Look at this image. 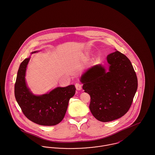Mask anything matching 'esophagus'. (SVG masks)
<instances>
[{
  "label": "esophagus",
  "mask_w": 155,
  "mask_h": 155,
  "mask_svg": "<svg viewBox=\"0 0 155 155\" xmlns=\"http://www.w3.org/2000/svg\"><path fill=\"white\" fill-rule=\"evenodd\" d=\"M75 88L77 89V90H78V91L81 90V89H82V85H81V84L77 83V84H75Z\"/></svg>",
  "instance_id": "obj_1"
}]
</instances>
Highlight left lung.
Returning a JSON list of instances; mask_svg holds the SVG:
<instances>
[{
	"label": "left lung",
	"instance_id": "left-lung-1",
	"mask_svg": "<svg viewBox=\"0 0 155 155\" xmlns=\"http://www.w3.org/2000/svg\"><path fill=\"white\" fill-rule=\"evenodd\" d=\"M109 70L101 64L81 76L82 88L91 96L89 109L95 118L109 122L121 117L130 109L138 88L130 60L117 51L107 56Z\"/></svg>",
	"mask_w": 155,
	"mask_h": 155
}]
</instances>
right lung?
Masks as SVG:
<instances>
[{
  "label": "right lung",
  "instance_id": "add662e5",
  "mask_svg": "<svg viewBox=\"0 0 155 155\" xmlns=\"http://www.w3.org/2000/svg\"><path fill=\"white\" fill-rule=\"evenodd\" d=\"M30 60V58L25 59L18 70L15 85V99L24 114L31 121L39 125H56L64 118L68 101L74 96L76 89L71 85L57 87L42 95H34L27 86L25 78Z\"/></svg>",
  "mask_w": 155,
  "mask_h": 155
}]
</instances>
